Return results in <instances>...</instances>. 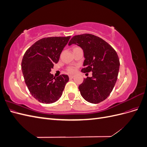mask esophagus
<instances>
[{
  "mask_svg": "<svg viewBox=\"0 0 147 147\" xmlns=\"http://www.w3.org/2000/svg\"><path fill=\"white\" fill-rule=\"evenodd\" d=\"M69 78L70 79H72L74 77V75H69Z\"/></svg>",
  "mask_w": 147,
  "mask_h": 147,
  "instance_id": "34e87169",
  "label": "esophagus"
}]
</instances>
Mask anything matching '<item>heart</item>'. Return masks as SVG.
Wrapping results in <instances>:
<instances>
[{
	"instance_id": "obj_1",
	"label": "heart",
	"mask_w": 147,
	"mask_h": 147,
	"mask_svg": "<svg viewBox=\"0 0 147 147\" xmlns=\"http://www.w3.org/2000/svg\"><path fill=\"white\" fill-rule=\"evenodd\" d=\"M66 70L67 71L69 74H73L75 71V68L74 67L70 66V67H67Z\"/></svg>"
}]
</instances>
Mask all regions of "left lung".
<instances>
[{
	"mask_svg": "<svg viewBox=\"0 0 147 147\" xmlns=\"http://www.w3.org/2000/svg\"><path fill=\"white\" fill-rule=\"evenodd\" d=\"M80 47L84 59L82 72H92L80 84V94L86 101L98 104L110 95L116 82L119 69V60L113 47L103 39L90 34L74 36L69 43Z\"/></svg>",
	"mask_w": 147,
	"mask_h": 147,
	"instance_id": "1",
	"label": "left lung"
}]
</instances>
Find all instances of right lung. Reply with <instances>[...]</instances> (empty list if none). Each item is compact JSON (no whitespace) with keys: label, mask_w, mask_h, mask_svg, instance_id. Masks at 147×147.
<instances>
[{"label":"right lung","mask_w":147,"mask_h":147,"mask_svg":"<svg viewBox=\"0 0 147 147\" xmlns=\"http://www.w3.org/2000/svg\"><path fill=\"white\" fill-rule=\"evenodd\" d=\"M70 36L45 37L38 40L26 51L21 62L24 81L32 96L40 102L51 104L63 94L67 75L54 77L50 73L67 44Z\"/></svg>","instance_id":"obj_1"}]
</instances>
